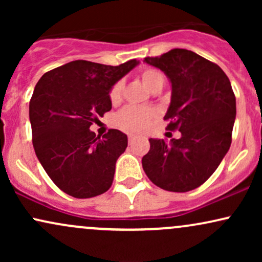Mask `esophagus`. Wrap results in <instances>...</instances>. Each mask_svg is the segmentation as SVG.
Returning a JSON list of instances; mask_svg holds the SVG:
<instances>
[{
  "instance_id": "34e87169",
  "label": "esophagus",
  "mask_w": 262,
  "mask_h": 262,
  "mask_svg": "<svg viewBox=\"0 0 262 262\" xmlns=\"http://www.w3.org/2000/svg\"><path fill=\"white\" fill-rule=\"evenodd\" d=\"M133 139H134V135H133V134H129V135H128V140H129V143H130V141L133 140Z\"/></svg>"
}]
</instances>
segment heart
I'll list each match as a JSON object with an SVG mask.
<instances>
[{"label":"heart","instance_id":"heart-1","mask_svg":"<svg viewBox=\"0 0 262 262\" xmlns=\"http://www.w3.org/2000/svg\"><path fill=\"white\" fill-rule=\"evenodd\" d=\"M140 77L143 82L148 86L151 91H160L165 83V75L159 69L146 66L140 71ZM124 91V81L118 80L110 90L111 103H119ZM155 112L149 108H141L135 106H128L117 116V124L128 132H140L148 127Z\"/></svg>","mask_w":262,"mask_h":262}]
</instances>
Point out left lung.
<instances>
[{"mask_svg":"<svg viewBox=\"0 0 262 262\" xmlns=\"http://www.w3.org/2000/svg\"><path fill=\"white\" fill-rule=\"evenodd\" d=\"M144 61L170 79L171 103L164 119L167 130H180L181 138L149 139L143 169L158 187L192 191L212 176L230 148L236 116L230 81L217 64L191 50L172 49Z\"/></svg>","mask_w":262,"mask_h":262,"instance_id":"8db88e82","label":"left lung"}]
</instances>
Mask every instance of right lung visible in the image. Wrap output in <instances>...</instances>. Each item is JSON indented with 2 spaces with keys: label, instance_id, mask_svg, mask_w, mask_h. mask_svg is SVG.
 <instances>
[{
  "label": "right lung",
  "instance_id": "right-lung-1",
  "mask_svg": "<svg viewBox=\"0 0 262 262\" xmlns=\"http://www.w3.org/2000/svg\"><path fill=\"white\" fill-rule=\"evenodd\" d=\"M135 59L111 66L75 60L45 73L29 102L38 160L58 187L75 198L100 196L113 182L128 138L118 129L96 137L90 127L112 108L110 90Z\"/></svg>",
  "mask_w": 262,
  "mask_h": 262
}]
</instances>
